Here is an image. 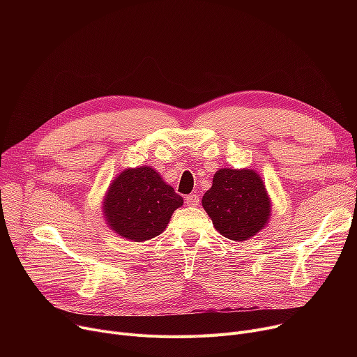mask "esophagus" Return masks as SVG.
<instances>
[{"label":"esophagus","mask_w":357,"mask_h":357,"mask_svg":"<svg viewBox=\"0 0 357 357\" xmlns=\"http://www.w3.org/2000/svg\"><path fill=\"white\" fill-rule=\"evenodd\" d=\"M185 202H186V205H190V207H197V205L199 204V195H197V194L186 195Z\"/></svg>","instance_id":"esophagus-1"}]
</instances>
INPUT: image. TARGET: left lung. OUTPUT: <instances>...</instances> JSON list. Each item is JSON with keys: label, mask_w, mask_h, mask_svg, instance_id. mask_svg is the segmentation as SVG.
Wrapping results in <instances>:
<instances>
[{"label": "left lung", "mask_w": 357, "mask_h": 357, "mask_svg": "<svg viewBox=\"0 0 357 357\" xmlns=\"http://www.w3.org/2000/svg\"><path fill=\"white\" fill-rule=\"evenodd\" d=\"M215 230L234 241H245L266 226L271 198L265 183L252 169H218L213 186L202 197Z\"/></svg>", "instance_id": "obj_1"}]
</instances>
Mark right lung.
<instances>
[{
  "mask_svg": "<svg viewBox=\"0 0 357 357\" xmlns=\"http://www.w3.org/2000/svg\"><path fill=\"white\" fill-rule=\"evenodd\" d=\"M183 204L171 185L150 166L126 169L104 198L108 226L124 238L144 241L159 236L174 211Z\"/></svg>",
  "mask_w": 357,
  "mask_h": 357,
  "instance_id": "add662e5",
  "label": "right lung"
}]
</instances>
